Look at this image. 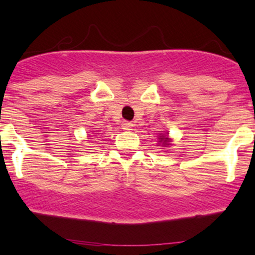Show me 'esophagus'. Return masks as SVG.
<instances>
[{"instance_id": "1", "label": "esophagus", "mask_w": 255, "mask_h": 255, "mask_svg": "<svg viewBox=\"0 0 255 255\" xmlns=\"http://www.w3.org/2000/svg\"><path fill=\"white\" fill-rule=\"evenodd\" d=\"M133 127V123L132 122H128V121H125V122L122 123V128L125 130H130Z\"/></svg>"}]
</instances>
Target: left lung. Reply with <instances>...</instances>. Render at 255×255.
Masks as SVG:
<instances>
[{
	"label": "left lung",
	"instance_id": "left-lung-1",
	"mask_svg": "<svg viewBox=\"0 0 255 255\" xmlns=\"http://www.w3.org/2000/svg\"><path fill=\"white\" fill-rule=\"evenodd\" d=\"M160 139H163V140H164V143H165V144H166V142H168V138H166V137H164V138H160Z\"/></svg>",
	"mask_w": 255,
	"mask_h": 255
}]
</instances>
